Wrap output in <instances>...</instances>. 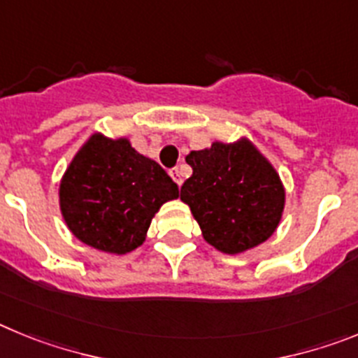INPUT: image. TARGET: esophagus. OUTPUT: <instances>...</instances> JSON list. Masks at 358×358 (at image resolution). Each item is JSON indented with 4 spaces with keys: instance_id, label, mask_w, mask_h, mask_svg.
I'll use <instances>...</instances> for the list:
<instances>
[{
    "instance_id": "1",
    "label": "esophagus",
    "mask_w": 358,
    "mask_h": 358,
    "mask_svg": "<svg viewBox=\"0 0 358 358\" xmlns=\"http://www.w3.org/2000/svg\"><path fill=\"white\" fill-rule=\"evenodd\" d=\"M170 177H172L173 181H176V182H177V185H179V186H181V185H182V177H181V170L177 169V166H176V169H172V170H170Z\"/></svg>"
}]
</instances>
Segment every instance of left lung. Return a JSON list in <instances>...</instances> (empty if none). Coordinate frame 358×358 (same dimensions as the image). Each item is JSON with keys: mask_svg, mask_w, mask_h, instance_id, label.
<instances>
[{"mask_svg": "<svg viewBox=\"0 0 358 358\" xmlns=\"http://www.w3.org/2000/svg\"><path fill=\"white\" fill-rule=\"evenodd\" d=\"M186 163L194 173L181 186V201L210 245L240 255L274 235L285 210V186L249 138L217 140L189 152Z\"/></svg>", "mask_w": 358, "mask_h": 358, "instance_id": "8db88e82", "label": "left lung"}]
</instances>
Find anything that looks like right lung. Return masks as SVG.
Here are the masks:
<instances>
[{"instance_id": "right-lung-1", "label": "right lung", "mask_w": 358, "mask_h": 358, "mask_svg": "<svg viewBox=\"0 0 358 358\" xmlns=\"http://www.w3.org/2000/svg\"><path fill=\"white\" fill-rule=\"evenodd\" d=\"M179 188L125 136L93 132L73 156L59 185L66 226L82 243L127 255L145 242L152 218Z\"/></svg>"}]
</instances>
